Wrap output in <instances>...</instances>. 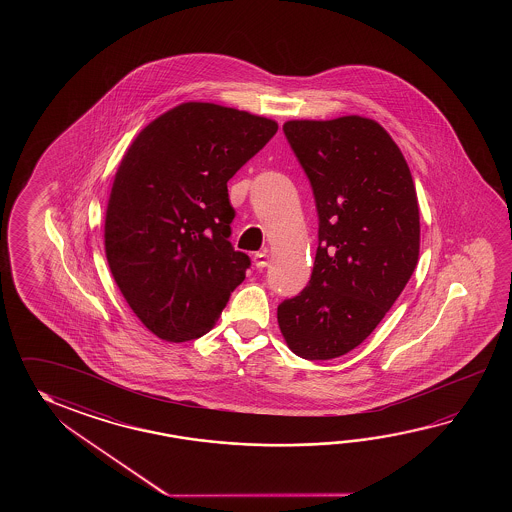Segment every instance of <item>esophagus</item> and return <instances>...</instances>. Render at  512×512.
Returning <instances> with one entry per match:
<instances>
[{
    "label": "esophagus",
    "mask_w": 512,
    "mask_h": 512,
    "mask_svg": "<svg viewBox=\"0 0 512 512\" xmlns=\"http://www.w3.org/2000/svg\"><path fill=\"white\" fill-rule=\"evenodd\" d=\"M254 265H256V269H265L267 265H269V254L267 252H258L256 256H254Z\"/></svg>",
    "instance_id": "1"
}]
</instances>
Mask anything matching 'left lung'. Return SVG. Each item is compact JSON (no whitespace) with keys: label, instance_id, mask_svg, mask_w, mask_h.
I'll return each mask as SVG.
<instances>
[{"label":"left lung","instance_id":"8db88e82","mask_svg":"<svg viewBox=\"0 0 512 512\" xmlns=\"http://www.w3.org/2000/svg\"><path fill=\"white\" fill-rule=\"evenodd\" d=\"M283 131L313 186L320 243L309 285L280 304L278 326L294 355L337 359L370 337L417 265L414 179L377 120H287Z\"/></svg>","mask_w":512,"mask_h":512}]
</instances>
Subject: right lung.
Here are the masks:
<instances>
[{"instance_id":"add662e5","label":"right lung","mask_w":512,"mask_h":512,"mask_svg":"<svg viewBox=\"0 0 512 512\" xmlns=\"http://www.w3.org/2000/svg\"><path fill=\"white\" fill-rule=\"evenodd\" d=\"M278 131L276 120L183 102L133 139L104 219L109 271L131 311L166 342L216 326L251 260L232 249L227 181Z\"/></svg>"}]
</instances>
